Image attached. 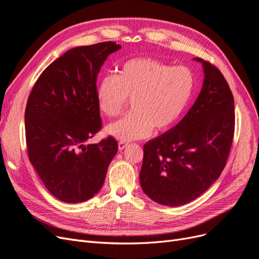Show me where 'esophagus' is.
Returning a JSON list of instances; mask_svg holds the SVG:
<instances>
[{
    "label": "esophagus",
    "mask_w": 259,
    "mask_h": 259,
    "mask_svg": "<svg viewBox=\"0 0 259 259\" xmlns=\"http://www.w3.org/2000/svg\"><path fill=\"white\" fill-rule=\"evenodd\" d=\"M127 145H128L127 143H125V142H120V143H119V150H121V151H122V150H124V149L127 147Z\"/></svg>",
    "instance_id": "esophagus-1"
}]
</instances>
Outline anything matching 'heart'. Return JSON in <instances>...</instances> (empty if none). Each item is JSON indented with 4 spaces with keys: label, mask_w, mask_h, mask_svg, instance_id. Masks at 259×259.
Here are the masks:
<instances>
[{
    "label": "heart",
    "mask_w": 259,
    "mask_h": 259,
    "mask_svg": "<svg viewBox=\"0 0 259 259\" xmlns=\"http://www.w3.org/2000/svg\"><path fill=\"white\" fill-rule=\"evenodd\" d=\"M195 75L188 67H173L149 57L128 59L120 74H107L96 89L100 111L109 117L122 114L131 99L134 112L112 123L107 133L121 142L148 137L155 127H173L190 105Z\"/></svg>",
    "instance_id": "heart-1"
}]
</instances>
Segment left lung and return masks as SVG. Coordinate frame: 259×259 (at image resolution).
Returning a JSON list of instances; mask_svg holds the SVG:
<instances>
[{
  "instance_id": "1",
  "label": "left lung",
  "mask_w": 259,
  "mask_h": 259,
  "mask_svg": "<svg viewBox=\"0 0 259 259\" xmlns=\"http://www.w3.org/2000/svg\"><path fill=\"white\" fill-rule=\"evenodd\" d=\"M202 90L176 126L144 146L139 173L144 192L162 205L197 199L221 176L234 133V100L219 70L201 58Z\"/></svg>"
}]
</instances>
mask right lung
<instances>
[{
    "label": "right lung",
    "mask_w": 259,
    "mask_h": 259,
    "mask_svg": "<svg viewBox=\"0 0 259 259\" xmlns=\"http://www.w3.org/2000/svg\"><path fill=\"white\" fill-rule=\"evenodd\" d=\"M120 49L114 42H103L69 50L44 70L29 95V160L46 189L62 202L93 198L117 152L111 136L98 144L85 143L101 127L97 75L109 55Z\"/></svg>",
    "instance_id": "add662e5"
}]
</instances>
